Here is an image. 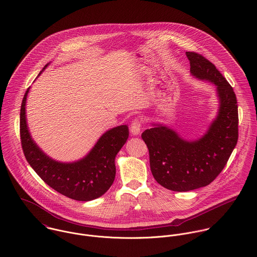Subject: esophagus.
<instances>
[{
  "label": "esophagus",
  "instance_id": "1",
  "mask_svg": "<svg viewBox=\"0 0 257 257\" xmlns=\"http://www.w3.org/2000/svg\"><path fill=\"white\" fill-rule=\"evenodd\" d=\"M141 127H142V120L140 118H135L132 123H131V126H130V131H131V134L136 136L140 133L141 131Z\"/></svg>",
  "mask_w": 257,
  "mask_h": 257
}]
</instances>
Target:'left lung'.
<instances>
[{"label":"left lung","instance_id":"left-lung-1","mask_svg":"<svg viewBox=\"0 0 257 257\" xmlns=\"http://www.w3.org/2000/svg\"><path fill=\"white\" fill-rule=\"evenodd\" d=\"M191 73L216 87L219 108L205 135L187 141L167 126L153 124L142 133L155 180L175 192H188L209 185L226 165L238 139V111L233 88L202 54L187 52Z\"/></svg>","mask_w":257,"mask_h":257}]
</instances>
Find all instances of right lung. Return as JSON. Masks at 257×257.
Returning a JSON list of instances; mask_svg holds the SVG:
<instances>
[{"label": "right lung", "mask_w": 257, "mask_h": 257, "mask_svg": "<svg viewBox=\"0 0 257 257\" xmlns=\"http://www.w3.org/2000/svg\"><path fill=\"white\" fill-rule=\"evenodd\" d=\"M29 90L23 98L20 116L21 143L28 163L47 185L69 199L87 202L101 197L114 182L115 157L128 139V126H117L105 132L91 151L79 161H54L39 148L30 134L26 118Z\"/></svg>", "instance_id": "add662e5"}]
</instances>
